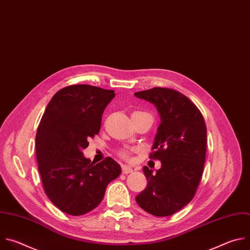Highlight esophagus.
<instances>
[{
	"label": "esophagus",
	"instance_id": "esophagus-1",
	"mask_svg": "<svg viewBox=\"0 0 250 250\" xmlns=\"http://www.w3.org/2000/svg\"><path fill=\"white\" fill-rule=\"evenodd\" d=\"M131 172H133V169L130 167H127V166L122 167V173L123 174H128V173H131Z\"/></svg>",
	"mask_w": 250,
	"mask_h": 250
}]
</instances>
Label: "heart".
Returning a JSON list of instances; mask_svg holds the SVG:
<instances>
[{"label":"heart","instance_id":"b5f03b06","mask_svg":"<svg viewBox=\"0 0 250 250\" xmlns=\"http://www.w3.org/2000/svg\"><path fill=\"white\" fill-rule=\"evenodd\" d=\"M119 156L125 160H130L131 152L128 151V149H122V151L119 152Z\"/></svg>","mask_w":250,"mask_h":250}]
</instances>
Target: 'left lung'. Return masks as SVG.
Segmentation results:
<instances>
[{
  "label": "left lung",
  "mask_w": 250,
  "mask_h": 250,
  "mask_svg": "<svg viewBox=\"0 0 250 250\" xmlns=\"http://www.w3.org/2000/svg\"><path fill=\"white\" fill-rule=\"evenodd\" d=\"M135 96L153 104L161 116L149 159L162 163L156 173L144 167L147 185L136 201L151 215L171 216L192 200L201 180L206 160V124L197 106L174 89L154 87L135 92Z\"/></svg>",
  "instance_id": "obj_1"
}]
</instances>
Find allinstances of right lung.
Listing matches in <instances>:
<instances>
[{
	"label": "right lung",
	"instance_id": "right-lung-1",
	"mask_svg": "<svg viewBox=\"0 0 250 250\" xmlns=\"http://www.w3.org/2000/svg\"><path fill=\"white\" fill-rule=\"evenodd\" d=\"M114 90L73 84L49 102L36 132V160L44 191L62 212L81 216L104 199L109 182L121 173L111 158L95 165L83 157L88 140L99 133Z\"/></svg>",
	"mask_w": 250,
	"mask_h": 250
}]
</instances>
